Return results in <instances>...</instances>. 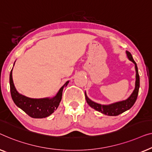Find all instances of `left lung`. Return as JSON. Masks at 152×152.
<instances>
[{
  "label": "left lung",
  "instance_id": "left-lung-1",
  "mask_svg": "<svg viewBox=\"0 0 152 152\" xmlns=\"http://www.w3.org/2000/svg\"><path fill=\"white\" fill-rule=\"evenodd\" d=\"M126 54H127L128 59L135 65L136 70L135 88H134L132 94L130 95L127 99L121 100V101L114 102V103L112 104H101L97 103V102H94L91 99H89L88 96H87L86 91L85 92V99H86L87 104H88L91 108L94 109L95 110L98 111V112H101L102 114L107 115V116H118V115L122 114V113L125 112V111L129 110V109L134 105L136 99H137L138 90H139L140 87V77L139 74H138L137 65H136V62L134 61V60L133 59V57H132L131 53L128 52V51H126Z\"/></svg>",
  "mask_w": 152,
  "mask_h": 152
}]
</instances>
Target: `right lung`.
Returning <instances> with one entry per match:
<instances>
[{
    "label": "right lung",
    "instance_id": "obj_1",
    "mask_svg": "<svg viewBox=\"0 0 152 152\" xmlns=\"http://www.w3.org/2000/svg\"><path fill=\"white\" fill-rule=\"evenodd\" d=\"M16 62V61H15ZM14 63V66L15 64ZM12 70L10 74V91L12 100L15 104L31 118H43L50 116L54 111L57 110L62 99L64 87L67 86L69 80H68L61 87L55 96L52 98H31L18 93L14 86L12 78Z\"/></svg>",
    "mask_w": 152,
    "mask_h": 152
}]
</instances>
